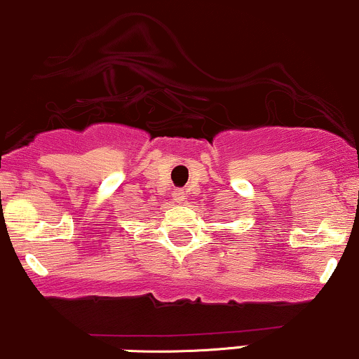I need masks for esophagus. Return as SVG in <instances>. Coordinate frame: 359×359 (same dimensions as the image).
Returning <instances> with one entry per match:
<instances>
[{
	"mask_svg": "<svg viewBox=\"0 0 359 359\" xmlns=\"http://www.w3.org/2000/svg\"><path fill=\"white\" fill-rule=\"evenodd\" d=\"M184 199H186V192H184L182 189H177V191H173V201H175V203H182Z\"/></svg>",
	"mask_w": 359,
	"mask_h": 359,
	"instance_id": "esophagus-1",
	"label": "esophagus"
}]
</instances>
